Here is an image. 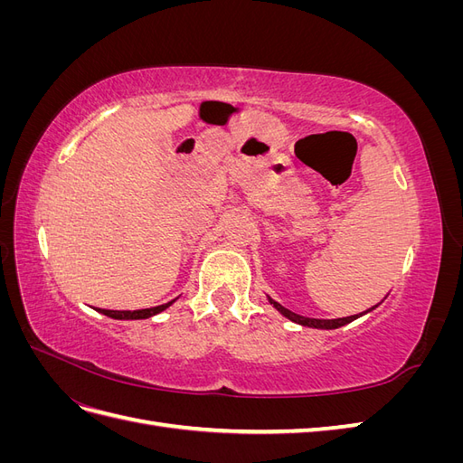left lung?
<instances>
[{
  "instance_id": "8db88e82",
  "label": "left lung",
  "mask_w": 463,
  "mask_h": 463,
  "mask_svg": "<svg viewBox=\"0 0 463 463\" xmlns=\"http://www.w3.org/2000/svg\"><path fill=\"white\" fill-rule=\"evenodd\" d=\"M270 303L276 307V309L282 313L284 317H288L289 320H293V322H298V325H303V326H311V328H325V330H332V328H340V326H344V325H347V322H352V320H355L357 317H361L363 313H359V315H352V317H345V318H332V320H320V318H307V317H301V315H296V313H291L289 309H286V307H282L279 303H276L274 299H270ZM376 307V305H374ZM371 311V309H369ZM367 313V311H365Z\"/></svg>"
}]
</instances>
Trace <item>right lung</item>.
I'll return each instance as SVG.
<instances>
[{"mask_svg":"<svg viewBox=\"0 0 463 463\" xmlns=\"http://www.w3.org/2000/svg\"><path fill=\"white\" fill-rule=\"evenodd\" d=\"M174 301L170 303H164V305H158V307H152V309H138V311H109V309H98L102 315L106 317H111V318H119V320H135V318H148L152 315H158L162 313L164 309H167Z\"/></svg>","mask_w":463,"mask_h":463,"instance_id":"add662e5","label":"right lung"}]
</instances>
